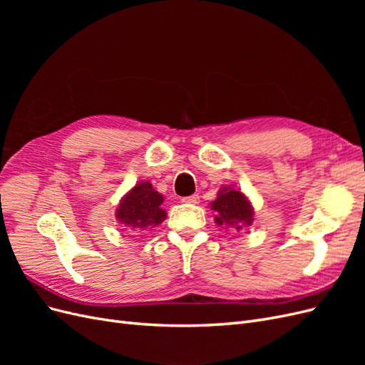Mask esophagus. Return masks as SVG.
I'll return each instance as SVG.
<instances>
[{"instance_id": "obj_1", "label": "esophagus", "mask_w": 365, "mask_h": 365, "mask_svg": "<svg viewBox=\"0 0 365 365\" xmlns=\"http://www.w3.org/2000/svg\"><path fill=\"white\" fill-rule=\"evenodd\" d=\"M182 202H185V204H197V202H200V196H197V195L185 196V197H182Z\"/></svg>"}]
</instances>
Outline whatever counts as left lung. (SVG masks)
<instances>
[{"label":"left lung","instance_id":"8db88e82","mask_svg":"<svg viewBox=\"0 0 365 365\" xmlns=\"http://www.w3.org/2000/svg\"><path fill=\"white\" fill-rule=\"evenodd\" d=\"M212 210L216 212L215 222L220 227L230 225L242 231L254 220V210L247 196L231 187L220 189L217 197L212 202Z\"/></svg>","mask_w":365,"mask_h":365}]
</instances>
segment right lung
<instances>
[{
	"mask_svg": "<svg viewBox=\"0 0 365 365\" xmlns=\"http://www.w3.org/2000/svg\"><path fill=\"white\" fill-rule=\"evenodd\" d=\"M163 201V195L153 189L149 181L140 182L120 201L115 217L120 224L135 231L155 227L165 219V212L161 208Z\"/></svg>",
	"mask_w": 365,
	"mask_h": 365,
	"instance_id": "add662e5",
	"label": "right lung"
}]
</instances>
